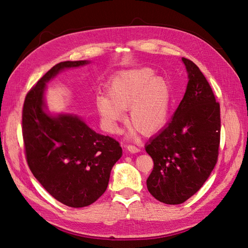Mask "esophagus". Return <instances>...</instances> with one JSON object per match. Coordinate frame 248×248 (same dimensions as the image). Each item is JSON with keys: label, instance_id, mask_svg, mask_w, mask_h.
I'll use <instances>...</instances> for the list:
<instances>
[{"label": "esophagus", "instance_id": "obj_1", "mask_svg": "<svg viewBox=\"0 0 248 248\" xmlns=\"http://www.w3.org/2000/svg\"><path fill=\"white\" fill-rule=\"evenodd\" d=\"M126 149L128 150V151L131 152V153H138V152L140 151V148H138L137 146H134V145H130V144L126 146Z\"/></svg>", "mask_w": 248, "mask_h": 248}]
</instances>
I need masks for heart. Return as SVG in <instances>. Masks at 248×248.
Here are the masks:
<instances>
[{
	"instance_id": "heart-1",
	"label": "heart",
	"mask_w": 248,
	"mask_h": 248,
	"mask_svg": "<svg viewBox=\"0 0 248 248\" xmlns=\"http://www.w3.org/2000/svg\"><path fill=\"white\" fill-rule=\"evenodd\" d=\"M107 94L108 99L98 96L95 104L104 128L109 132L117 130L126 109L129 125L144 136L158 131L167 122L171 106V89L150 67L120 72L110 81Z\"/></svg>"
}]
</instances>
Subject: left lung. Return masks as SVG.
I'll return each mask as SVG.
<instances>
[{"instance_id": "8db88e82", "label": "left lung", "mask_w": 248, "mask_h": 248, "mask_svg": "<svg viewBox=\"0 0 248 248\" xmlns=\"http://www.w3.org/2000/svg\"><path fill=\"white\" fill-rule=\"evenodd\" d=\"M188 73L183 99L164 128L145 149L154 167L147 179L152 196L178 205L204 185L218 158L220 107L199 67L182 58Z\"/></svg>"}]
</instances>
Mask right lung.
<instances>
[{
    "label": "right lung",
    "instance_id": "1",
    "mask_svg": "<svg viewBox=\"0 0 248 248\" xmlns=\"http://www.w3.org/2000/svg\"><path fill=\"white\" fill-rule=\"evenodd\" d=\"M89 61L55 65L28 92L22 108V138L28 166L51 197L81 208L107 190L110 170L122 156L119 141L96 133L78 116L46 114L44 91L57 74Z\"/></svg>",
    "mask_w": 248,
    "mask_h": 248
}]
</instances>
